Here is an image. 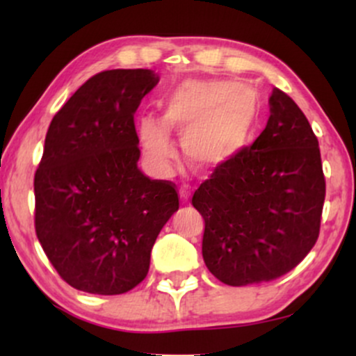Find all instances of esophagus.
Returning a JSON list of instances; mask_svg holds the SVG:
<instances>
[{"label": "esophagus", "instance_id": "1", "mask_svg": "<svg viewBox=\"0 0 356 356\" xmlns=\"http://www.w3.org/2000/svg\"><path fill=\"white\" fill-rule=\"evenodd\" d=\"M179 194H181L182 201L187 202V199H189V195H191V189L187 186H182L181 189H179Z\"/></svg>", "mask_w": 356, "mask_h": 356}]
</instances>
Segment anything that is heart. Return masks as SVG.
I'll return each mask as SVG.
<instances>
[{
  "instance_id": "1",
  "label": "heart",
  "mask_w": 356,
  "mask_h": 356,
  "mask_svg": "<svg viewBox=\"0 0 356 356\" xmlns=\"http://www.w3.org/2000/svg\"><path fill=\"white\" fill-rule=\"evenodd\" d=\"M164 124L147 115L138 124V137L147 157L165 167L175 157L169 130L182 136L192 161L216 165L229 161L246 145L257 117L254 90L231 80L184 81L162 100Z\"/></svg>"
}]
</instances>
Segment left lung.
Instances as JSON below:
<instances>
[{"label":"left lung","mask_w":356,"mask_h":356,"mask_svg":"<svg viewBox=\"0 0 356 356\" xmlns=\"http://www.w3.org/2000/svg\"><path fill=\"white\" fill-rule=\"evenodd\" d=\"M269 110L261 136L220 162L192 195L204 218V263L229 286L286 275L320 236L326 182L318 138L280 88Z\"/></svg>","instance_id":"1"}]
</instances>
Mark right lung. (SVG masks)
<instances>
[{"label": "right lung", "mask_w": 356, "mask_h": 356, "mask_svg": "<svg viewBox=\"0 0 356 356\" xmlns=\"http://www.w3.org/2000/svg\"><path fill=\"white\" fill-rule=\"evenodd\" d=\"M150 70L93 75L53 117L35 172V231L73 288L122 295L145 280L150 251L179 209L170 181L149 179L134 113L157 85Z\"/></svg>", "instance_id": "1"}]
</instances>
